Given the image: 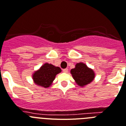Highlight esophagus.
<instances>
[{
  "label": "esophagus",
  "instance_id": "34e87169",
  "mask_svg": "<svg viewBox=\"0 0 126 126\" xmlns=\"http://www.w3.org/2000/svg\"><path fill=\"white\" fill-rule=\"evenodd\" d=\"M63 72H64V73H67V72H68V68H65V69H63Z\"/></svg>",
  "mask_w": 126,
  "mask_h": 126
}]
</instances>
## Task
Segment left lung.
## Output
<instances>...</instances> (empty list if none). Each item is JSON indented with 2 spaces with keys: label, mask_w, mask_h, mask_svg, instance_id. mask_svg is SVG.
I'll return each instance as SVG.
<instances>
[{
  "label": "left lung",
  "mask_w": 126,
  "mask_h": 126,
  "mask_svg": "<svg viewBox=\"0 0 126 126\" xmlns=\"http://www.w3.org/2000/svg\"><path fill=\"white\" fill-rule=\"evenodd\" d=\"M70 73L77 84L80 87L89 84L95 77L94 71L83 63H77L75 67L71 70Z\"/></svg>",
  "instance_id": "8db88e82"
}]
</instances>
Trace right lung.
Here are the masks:
<instances>
[{
	"mask_svg": "<svg viewBox=\"0 0 126 126\" xmlns=\"http://www.w3.org/2000/svg\"><path fill=\"white\" fill-rule=\"evenodd\" d=\"M61 72L62 70L60 67L46 63L33 73L32 78L35 84L47 88L51 86L56 75Z\"/></svg>",
	"mask_w": 126,
	"mask_h": 126,
	"instance_id": "right-lung-1",
	"label": "right lung"
}]
</instances>
